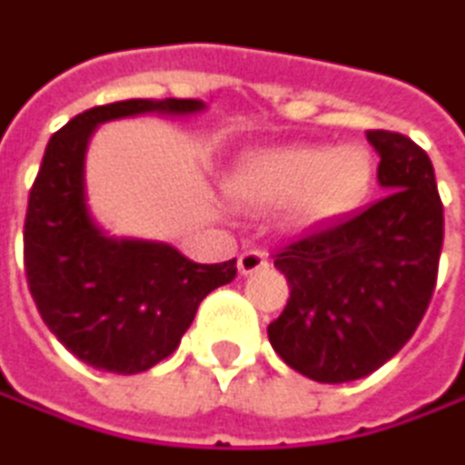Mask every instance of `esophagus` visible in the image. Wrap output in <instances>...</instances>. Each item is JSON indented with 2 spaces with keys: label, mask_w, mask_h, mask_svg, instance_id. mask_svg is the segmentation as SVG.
<instances>
[{
  "label": "esophagus",
  "mask_w": 465,
  "mask_h": 465,
  "mask_svg": "<svg viewBox=\"0 0 465 465\" xmlns=\"http://www.w3.org/2000/svg\"><path fill=\"white\" fill-rule=\"evenodd\" d=\"M267 264L264 260V254L262 252H243L241 257H238V272L241 275H252V272H257Z\"/></svg>",
  "instance_id": "obj_1"
}]
</instances>
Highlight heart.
<instances>
[{
	"label": "heart",
	"mask_w": 465,
	"mask_h": 465,
	"mask_svg": "<svg viewBox=\"0 0 465 465\" xmlns=\"http://www.w3.org/2000/svg\"><path fill=\"white\" fill-rule=\"evenodd\" d=\"M375 160L361 144H283L241 154L224 176L227 195L249 208L281 205L289 230L331 224L370 198Z\"/></svg>",
	"instance_id": "b5f03b06"
}]
</instances>
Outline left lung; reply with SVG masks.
I'll list each match as a JSON object with an SVG mask.
<instances>
[{
	"instance_id": "1",
	"label": "left lung",
	"mask_w": 465,
	"mask_h": 465,
	"mask_svg": "<svg viewBox=\"0 0 465 465\" xmlns=\"http://www.w3.org/2000/svg\"><path fill=\"white\" fill-rule=\"evenodd\" d=\"M385 195L275 254L289 302L267 326L275 353L319 382L367 378L415 334L444 238L429 154L401 134L367 131Z\"/></svg>"
}]
</instances>
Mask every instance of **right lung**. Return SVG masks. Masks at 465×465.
<instances>
[{"mask_svg":"<svg viewBox=\"0 0 465 465\" xmlns=\"http://www.w3.org/2000/svg\"><path fill=\"white\" fill-rule=\"evenodd\" d=\"M205 112L198 98H131L93 106L47 142L31 187L24 257L42 321L95 370L136 375L171 356L205 294L235 278V260L198 264L163 241L117 238L87 203L85 154L101 123Z\"/></svg>","mask_w":465,"mask_h":465,"instance_id":"1","label":"right lung"}]
</instances>
